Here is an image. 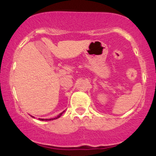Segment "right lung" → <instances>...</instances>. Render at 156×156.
Listing matches in <instances>:
<instances>
[{
	"label": "right lung",
	"instance_id": "add662e5",
	"mask_svg": "<svg viewBox=\"0 0 156 156\" xmlns=\"http://www.w3.org/2000/svg\"><path fill=\"white\" fill-rule=\"evenodd\" d=\"M63 112L62 113H61V114H59V115L58 116V117H55V118H52V119H40V120H42V121H47V120H53V119H58V117H61V115H62V114H63Z\"/></svg>",
	"mask_w": 156,
	"mask_h": 156
}]
</instances>
